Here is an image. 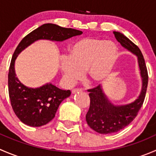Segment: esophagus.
Returning <instances> with one entry per match:
<instances>
[{
	"label": "esophagus",
	"instance_id": "esophagus-1",
	"mask_svg": "<svg viewBox=\"0 0 156 156\" xmlns=\"http://www.w3.org/2000/svg\"><path fill=\"white\" fill-rule=\"evenodd\" d=\"M81 91H82V90H81V89H79V88H76V89L72 90V94H77V93H78V92H81Z\"/></svg>",
	"mask_w": 156,
	"mask_h": 156
}]
</instances>
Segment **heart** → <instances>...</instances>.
<instances>
[{"mask_svg": "<svg viewBox=\"0 0 156 156\" xmlns=\"http://www.w3.org/2000/svg\"><path fill=\"white\" fill-rule=\"evenodd\" d=\"M117 45L106 39L85 37L69 48V55L59 60L66 84L72 86L81 79L83 72L93 83H101L109 76L118 57Z\"/></svg>", "mask_w": 156, "mask_h": 156, "instance_id": "1", "label": "heart"}]
</instances>
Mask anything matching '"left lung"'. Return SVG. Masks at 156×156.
<instances>
[{
	"mask_svg": "<svg viewBox=\"0 0 156 156\" xmlns=\"http://www.w3.org/2000/svg\"><path fill=\"white\" fill-rule=\"evenodd\" d=\"M116 40L127 50L137 56L142 89L137 99L132 103L115 106L108 100L100 85L87 90L90 100L86 121L90 128L103 134L115 133L127 127L137 115L142 107L148 85V72L144 56L136 44L119 31H113Z\"/></svg>",
	"mask_w": 156,
	"mask_h": 156,
	"instance_id": "obj_1",
	"label": "left lung"
}]
</instances>
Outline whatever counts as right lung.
Listing matches in <instances>:
<instances>
[{
  "label": "right lung",
  "instance_id": "add662e5",
  "mask_svg": "<svg viewBox=\"0 0 156 156\" xmlns=\"http://www.w3.org/2000/svg\"><path fill=\"white\" fill-rule=\"evenodd\" d=\"M81 34L82 31L79 30L47 23L27 34L16 48L9 69V97L16 115L23 123L31 127H41L48 124L55 117L62 100L71 95V91L59 89L51 83L37 88L25 86L19 81L15 72L14 65L18 55L37 40L62 41Z\"/></svg>",
  "mask_w": 156,
  "mask_h": 156
}]
</instances>
